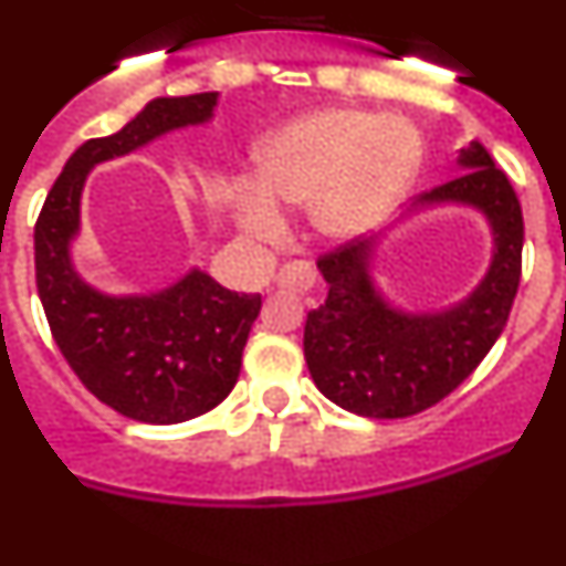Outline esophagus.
Returning a JSON list of instances; mask_svg holds the SVG:
<instances>
[{
    "label": "esophagus",
    "mask_w": 566,
    "mask_h": 566,
    "mask_svg": "<svg viewBox=\"0 0 566 566\" xmlns=\"http://www.w3.org/2000/svg\"><path fill=\"white\" fill-rule=\"evenodd\" d=\"M317 283V272H314L312 263L306 260H294V263H286L274 274V286L277 289H292V292H308Z\"/></svg>",
    "instance_id": "obj_1"
}]
</instances>
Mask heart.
I'll use <instances>...</instances> for the list:
<instances>
[{
  "label": "heart",
  "mask_w": 566,
  "mask_h": 566,
  "mask_svg": "<svg viewBox=\"0 0 566 566\" xmlns=\"http://www.w3.org/2000/svg\"><path fill=\"white\" fill-rule=\"evenodd\" d=\"M417 135L397 118L317 109L266 135L254 149V181L232 184L240 229L280 232V207L308 203L314 232L352 240L391 212L417 172Z\"/></svg>",
  "instance_id": "1"
}]
</instances>
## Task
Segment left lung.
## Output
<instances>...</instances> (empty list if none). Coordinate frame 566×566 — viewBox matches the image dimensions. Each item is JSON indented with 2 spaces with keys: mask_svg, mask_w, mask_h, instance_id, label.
Masks as SVG:
<instances>
[{
  "mask_svg": "<svg viewBox=\"0 0 566 566\" xmlns=\"http://www.w3.org/2000/svg\"><path fill=\"white\" fill-rule=\"evenodd\" d=\"M459 167L462 175L419 195L417 207L462 203L488 218V272L462 303L431 314L394 308L374 286V240L319 254L328 297L308 312L303 352L319 394L345 411L371 419L428 411L476 371L507 326L522 280V203L479 142L459 153Z\"/></svg>",
  "mask_w": 566,
  "mask_h": 566,
  "instance_id": "1",
  "label": "left lung"
}]
</instances>
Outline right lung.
<instances>
[{"instance_id": "right-lung-1", "label": "right lung", "mask_w": 566, "mask_h": 566, "mask_svg": "<svg viewBox=\"0 0 566 566\" xmlns=\"http://www.w3.org/2000/svg\"><path fill=\"white\" fill-rule=\"evenodd\" d=\"M214 104L218 93L153 98L115 135L84 142L44 198L33 232L36 289L59 352L93 397L135 422H187L229 397L260 294L229 292L201 269L155 294L98 292L70 254L82 227V189L96 164L209 122Z\"/></svg>"}]
</instances>
